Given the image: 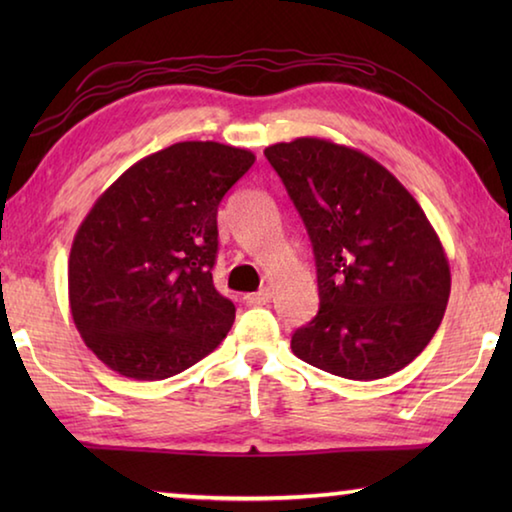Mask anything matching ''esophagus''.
<instances>
[{
	"instance_id": "obj_1",
	"label": "esophagus",
	"mask_w": 512,
	"mask_h": 512,
	"mask_svg": "<svg viewBox=\"0 0 512 512\" xmlns=\"http://www.w3.org/2000/svg\"><path fill=\"white\" fill-rule=\"evenodd\" d=\"M246 302L248 305H268V302H271V289H259L257 293H248Z\"/></svg>"
}]
</instances>
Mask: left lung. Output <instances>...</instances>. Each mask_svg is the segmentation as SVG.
I'll list each match as a JSON object with an SVG mask.
<instances>
[{
	"instance_id": "1",
	"label": "left lung",
	"mask_w": 512,
	"mask_h": 512,
	"mask_svg": "<svg viewBox=\"0 0 512 512\" xmlns=\"http://www.w3.org/2000/svg\"><path fill=\"white\" fill-rule=\"evenodd\" d=\"M309 232L316 318L291 336L298 359L372 381L418 357L452 289L440 237L420 203L370 155L323 137L266 146Z\"/></svg>"
}]
</instances>
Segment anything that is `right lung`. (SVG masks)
<instances>
[{"mask_svg": "<svg viewBox=\"0 0 512 512\" xmlns=\"http://www.w3.org/2000/svg\"><path fill=\"white\" fill-rule=\"evenodd\" d=\"M255 153L178 142L128 167L94 201L69 250L74 325L110 370L158 381L207 357L235 323L214 289L216 210Z\"/></svg>", "mask_w": 512, "mask_h": 512, "instance_id": "1", "label": "right lung"}]
</instances>
